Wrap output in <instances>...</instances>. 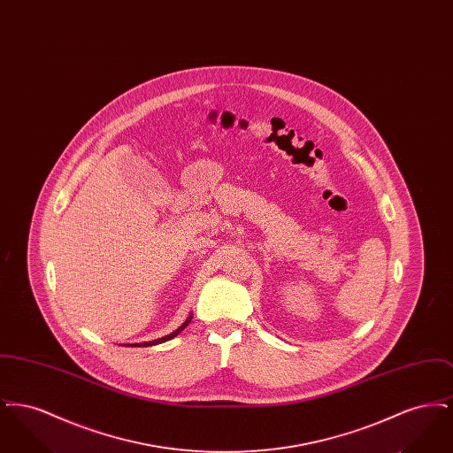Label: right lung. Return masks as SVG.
Instances as JSON below:
<instances>
[{
  "label": "right lung",
  "instance_id": "obj_1",
  "mask_svg": "<svg viewBox=\"0 0 453 453\" xmlns=\"http://www.w3.org/2000/svg\"><path fill=\"white\" fill-rule=\"evenodd\" d=\"M192 314L185 319V323L181 324L178 329H174L173 333H170V334H166V336H163V338H157V340H152V342H144V343H134V345H122V346H154V345H159V343H165V342H170V340H173L174 336H178L188 324H190V321H192Z\"/></svg>",
  "mask_w": 453,
  "mask_h": 453
}]
</instances>
